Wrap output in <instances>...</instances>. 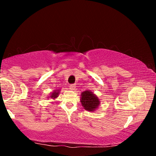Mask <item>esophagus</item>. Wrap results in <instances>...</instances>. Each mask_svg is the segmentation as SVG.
<instances>
[{
  "mask_svg": "<svg viewBox=\"0 0 156 156\" xmlns=\"http://www.w3.org/2000/svg\"><path fill=\"white\" fill-rule=\"evenodd\" d=\"M76 84H70V86H69V89H71V90H75V89H76Z\"/></svg>",
  "mask_w": 156,
  "mask_h": 156,
  "instance_id": "obj_1",
  "label": "esophagus"
}]
</instances>
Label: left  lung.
Returning a JSON list of instances; mask_svg holds the SVG:
<instances>
[{"mask_svg": "<svg viewBox=\"0 0 156 156\" xmlns=\"http://www.w3.org/2000/svg\"><path fill=\"white\" fill-rule=\"evenodd\" d=\"M80 100L84 109L91 112H95L100 104L98 97L90 90H86L82 92Z\"/></svg>", "mask_w": 156, "mask_h": 156, "instance_id": "left-lung-1", "label": "left lung"}]
</instances>
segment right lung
Segmentation results:
<instances>
[{"label": "right lung", "instance_id": "1", "mask_svg": "<svg viewBox=\"0 0 156 156\" xmlns=\"http://www.w3.org/2000/svg\"><path fill=\"white\" fill-rule=\"evenodd\" d=\"M60 89H56V90H54V91H53L52 93L50 94V96H49L47 98H52L53 100L56 99L58 97L59 94H60Z\"/></svg>", "mask_w": 156, "mask_h": 156}]
</instances>
